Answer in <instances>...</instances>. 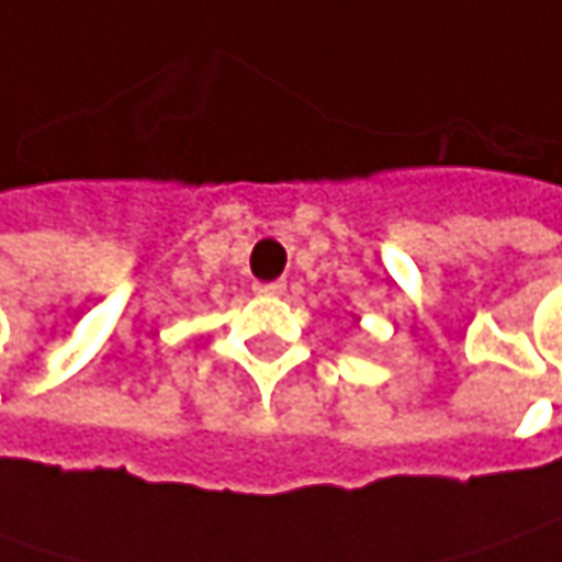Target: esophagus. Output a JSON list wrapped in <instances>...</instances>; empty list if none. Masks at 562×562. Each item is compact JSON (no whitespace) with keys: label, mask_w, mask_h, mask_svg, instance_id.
Instances as JSON below:
<instances>
[{"label":"esophagus","mask_w":562,"mask_h":562,"mask_svg":"<svg viewBox=\"0 0 562 562\" xmlns=\"http://www.w3.org/2000/svg\"><path fill=\"white\" fill-rule=\"evenodd\" d=\"M252 291L262 296H278V293H284V281H259V284H252Z\"/></svg>","instance_id":"34e87169"}]
</instances>
